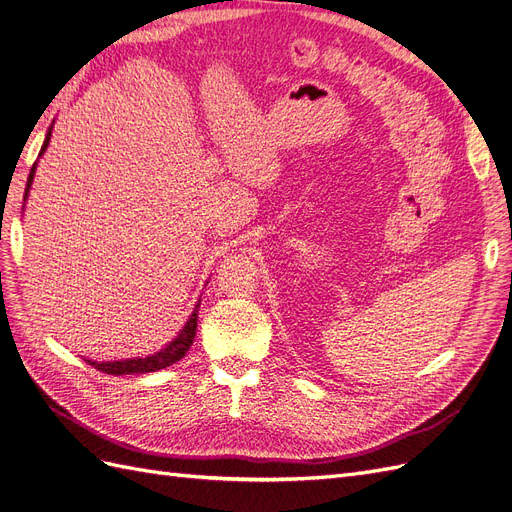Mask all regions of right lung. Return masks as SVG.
<instances>
[{
    "instance_id": "right-lung-1",
    "label": "right lung",
    "mask_w": 512,
    "mask_h": 512,
    "mask_svg": "<svg viewBox=\"0 0 512 512\" xmlns=\"http://www.w3.org/2000/svg\"><path fill=\"white\" fill-rule=\"evenodd\" d=\"M50 135H52V128H48V135H46V141H44V145H42L40 156L44 154L48 143H50ZM35 166H37V162L31 166V173H29L27 187H25V200H27V196H29V189H31V183H33V177H35ZM198 308H200V304H196L192 316H189L185 327L179 331V335L173 339V342L166 344V346H164L160 352H156V354L145 356V358H126V361H109V363L86 361V363L92 365L94 369L103 371V373H109V375L151 373V371H160V369H164V367H170L173 363L181 361V358L185 356V352L189 350V346H192V342H194L196 327H198Z\"/></svg>"
}]
</instances>
